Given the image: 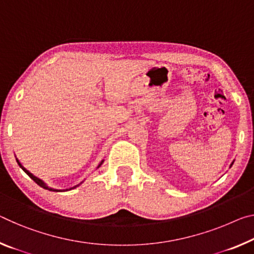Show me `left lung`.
<instances>
[{
    "label": "left lung",
    "mask_w": 254,
    "mask_h": 254,
    "mask_svg": "<svg viewBox=\"0 0 254 254\" xmlns=\"http://www.w3.org/2000/svg\"><path fill=\"white\" fill-rule=\"evenodd\" d=\"M233 163H234V162H233ZM233 163H232V164H231V166H232V165H233Z\"/></svg>",
    "instance_id": "1"
}]
</instances>
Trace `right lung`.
<instances>
[{
  "label": "right lung",
  "mask_w": 254,
  "mask_h": 254,
  "mask_svg": "<svg viewBox=\"0 0 254 254\" xmlns=\"http://www.w3.org/2000/svg\"><path fill=\"white\" fill-rule=\"evenodd\" d=\"M103 162H104V160H102V162H100V164L98 165V167L100 166V165H102V164H103ZM17 163H18V165H19V166L22 168V171H23V172H25V173H26V174H27L28 176H29V178H30L31 180H33V181H35V182H36V183H37V184L39 185V187H42L43 189H45V190H48V191H54V192H63V191H69V190H72V189H75L76 187H79V185L82 183V182H81V183H80V184H78V185H75V187H73V188H70V189H65V190H56V189H53V188H50V187H47V185H46V183H45V182H43V181H42V180H40V179H38V178H37V176H35L34 174H31V173H30L29 171H27V170H26V168H25V167H23L21 164H20V162H19V160H18V159H17ZM98 167H97V168H98Z\"/></svg>",
  "instance_id": "right-lung-1"
}]
</instances>
